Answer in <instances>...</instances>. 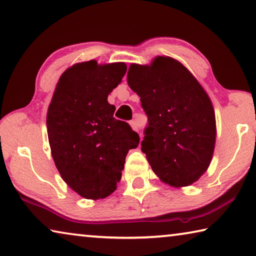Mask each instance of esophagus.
Listing matches in <instances>:
<instances>
[{
  "instance_id": "1",
  "label": "esophagus",
  "mask_w": 256,
  "mask_h": 256,
  "mask_svg": "<svg viewBox=\"0 0 256 256\" xmlns=\"http://www.w3.org/2000/svg\"><path fill=\"white\" fill-rule=\"evenodd\" d=\"M130 125H131V128L134 130V131H138V130H139V124H138V122L136 120L130 122Z\"/></svg>"
}]
</instances>
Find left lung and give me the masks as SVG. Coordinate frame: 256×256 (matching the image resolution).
I'll return each instance as SVG.
<instances>
[{"mask_svg":"<svg viewBox=\"0 0 256 256\" xmlns=\"http://www.w3.org/2000/svg\"><path fill=\"white\" fill-rule=\"evenodd\" d=\"M128 83L148 116L141 150L152 171L170 186L192 184L208 170L216 146V114L208 93L170 56L132 64Z\"/></svg>","mask_w":256,"mask_h":256,"instance_id":"left-lung-1","label":"left lung"}]
</instances>
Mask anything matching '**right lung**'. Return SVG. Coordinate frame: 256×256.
I'll return each instance as SVG.
<instances>
[{"instance_id":"obj_1","label":"right lung","mask_w":256,"mask_h":256,"mask_svg":"<svg viewBox=\"0 0 256 256\" xmlns=\"http://www.w3.org/2000/svg\"><path fill=\"white\" fill-rule=\"evenodd\" d=\"M126 72L124 62L75 64L60 76L48 109V144L64 181L84 198L115 192L130 149L140 138L114 117L108 94Z\"/></svg>"}]
</instances>
